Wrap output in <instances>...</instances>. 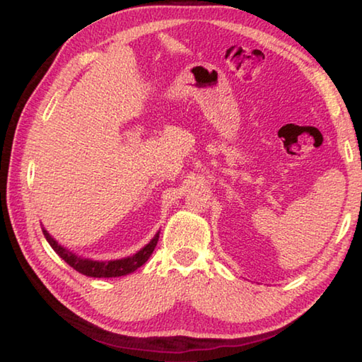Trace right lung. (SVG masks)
<instances>
[{
  "label": "right lung",
  "mask_w": 362,
  "mask_h": 362,
  "mask_svg": "<svg viewBox=\"0 0 362 362\" xmlns=\"http://www.w3.org/2000/svg\"><path fill=\"white\" fill-rule=\"evenodd\" d=\"M42 235H45L46 241L51 244V247L59 254L60 259H64L71 268H75L76 272H79L81 274H86V276H90V278H118V276H124V274L136 272L137 268L142 267L144 263L150 259V255L156 247L159 231L145 247L139 250L137 254H134L131 257H124V259H119V260H108V262L90 260V259H84L81 255H76L75 252H71V250L60 246V244L54 240V238L49 235L45 228H42Z\"/></svg>",
  "instance_id": "1"
}]
</instances>
